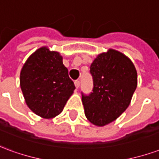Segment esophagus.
Here are the masks:
<instances>
[{"instance_id":"obj_1","label":"esophagus","mask_w":159,"mask_h":159,"mask_svg":"<svg viewBox=\"0 0 159 159\" xmlns=\"http://www.w3.org/2000/svg\"><path fill=\"white\" fill-rule=\"evenodd\" d=\"M74 83H75V86H76V89H78L80 86V81H78V80H76V81L74 82Z\"/></svg>"}]
</instances>
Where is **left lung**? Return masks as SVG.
Returning a JSON list of instances; mask_svg holds the SVG:
<instances>
[{"label": "left lung", "instance_id": "1", "mask_svg": "<svg viewBox=\"0 0 159 159\" xmlns=\"http://www.w3.org/2000/svg\"><path fill=\"white\" fill-rule=\"evenodd\" d=\"M93 89L82 95L85 116L93 125L113 122L129 106L137 87V71L125 54L114 49L100 53L90 66Z\"/></svg>", "mask_w": 159, "mask_h": 159}]
</instances>
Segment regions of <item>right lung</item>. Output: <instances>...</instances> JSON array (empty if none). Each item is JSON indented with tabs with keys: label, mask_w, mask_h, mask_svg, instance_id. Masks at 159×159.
<instances>
[{
	"label": "right lung",
	"mask_w": 159,
	"mask_h": 159,
	"mask_svg": "<svg viewBox=\"0 0 159 159\" xmlns=\"http://www.w3.org/2000/svg\"><path fill=\"white\" fill-rule=\"evenodd\" d=\"M20 88L28 107L46 119L61 113L76 89L62 56L48 47L36 50L24 64Z\"/></svg>",
	"instance_id": "right-lung-1"
}]
</instances>
